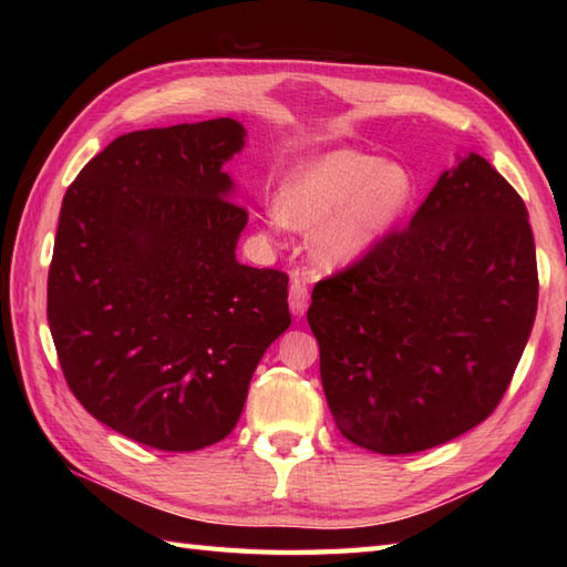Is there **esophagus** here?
I'll use <instances>...</instances> for the list:
<instances>
[{
    "label": "esophagus",
    "mask_w": 567,
    "mask_h": 567,
    "mask_svg": "<svg viewBox=\"0 0 567 567\" xmlns=\"http://www.w3.org/2000/svg\"><path fill=\"white\" fill-rule=\"evenodd\" d=\"M307 307H309L307 285L299 280V277H295L292 285H290V309H292V315L295 317H302L305 311H307Z\"/></svg>",
    "instance_id": "esophagus-1"
}]
</instances>
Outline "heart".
<instances>
[{
  "instance_id": "heart-1",
  "label": "heart",
  "mask_w": 567,
  "mask_h": 567,
  "mask_svg": "<svg viewBox=\"0 0 567 567\" xmlns=\"http://www.w3.org/2000/svg\"><path fill=\"white\" fill-rule=\"evenodd\" d=\"M414 199L416 179L404 163L331 151L285 179L275 214L297 231H315L321 262L351 265L404 219Z\"/></svg>"
}]
</instances>
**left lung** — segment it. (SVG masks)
Instances as JSON below:
<instances>
[{
  "instance_id": "8db88e82",
  "label": "left lung",
  "mask_w": 567,
  "mask_h": 567,
  "mask_svg": "<svg viewBox=\"0 0 567 567\" xmlns=\"http://www.w3.org/2000/svg\"><path fill=\"white\" fill-rule=\"evenodd\" d=\"M536 305L522 197L483 155H457L404 231L311 292L307 321L336 426L382 455L477 426L509 388Z\"/></svg>"
}]
</instances>
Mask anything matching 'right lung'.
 <instances>
[{
  "mask_svg": "<svg viewBox=\"0 0 567 567\" xmlns=\"http://www.w3.org/2000/svg\"><path fill=\"white\" fill-rule=\"evenodd\" d=\"M236 118L131 131L63 197L48 327L72 394L158 451L226 439L268 346L292 323L287 275L236 260L248 214L224 165Z\"/></svg>",
  "mask_w": 567,
  "mask_h": 567,
  "instance_id": "add662e5",
  "label": "right lung"
}]
</instances>
